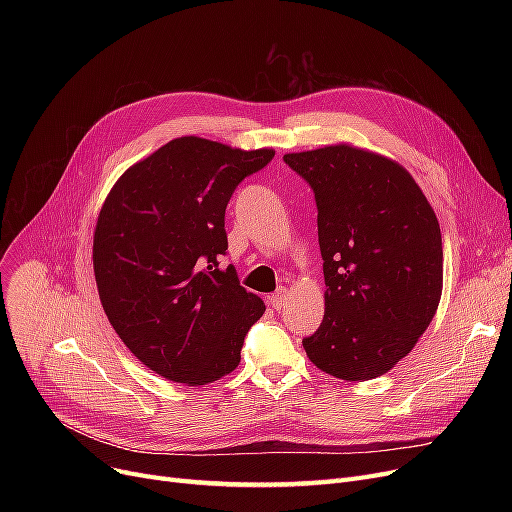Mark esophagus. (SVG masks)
Masks as SVG:
<instances>
[{"instance_id":"34e87169","label":"esophagus","mask_w":512,"mask_h":512,"mask_svg":"<svg viewBox=\"0 0 512 512\" xmlns=\"http://www.w3.org/2000/svg\"><path fill=\"white\" fill-rule=\"evenodd\" d=\"M286 301H288V288L280 286V288L272 294L270 303H272V307H274V309H282V307L286 305Z\"/></svg>"}]
</instances>
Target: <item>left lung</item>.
<instances>
[{
  "mask_svg": "<svg viewBox=\"0 0 512 512\" xmlns=\"http://www.w3.org/2000/svg\"><path fill=\"white\" fill-rule=\"evenodd\" d=\"M313 188L326 313L303 338L321 371L365 382L407 357L442 297L440 224L413 176L351 145L284 155Z\"/></svg>",
  "mask_w": 512,
  "mask_h": 512,
  "instance_id": "obj_1",
  "label": "left lung"
}]
</instances>
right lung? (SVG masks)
<instances>
[{
  "mask_svg": "<svg viewBox=\"0 0 512 512\" xmlns=\"http://www.w3.org/2000/svg\"><path fill=\"white\" fill-rule=\"evenodd\" d=\"M274 149L242 151L180 137L128 168L107 195L93 236V270L116 334L166 380L203 386L240 363L265 305L220 270L226 205Z\"/></svg>",
  "mask_w": 512,
  "mask_h": 512,
  "instance_id": "1",
  "label": "right lung"
}]
</instances>
